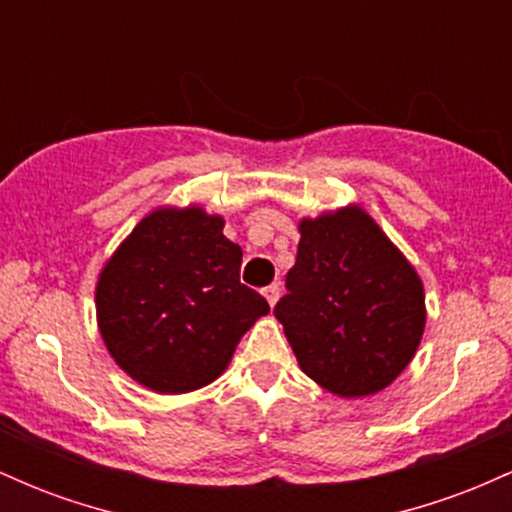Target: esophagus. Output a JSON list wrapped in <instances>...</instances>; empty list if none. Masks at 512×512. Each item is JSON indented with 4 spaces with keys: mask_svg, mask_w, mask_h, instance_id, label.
<instances>
[{
    "mask_svg": "<svg viewBox=\"0 0 512 512\" xmlns=\"http://www.w3.org/2000/svg\"><path fill=\"white\" fill-rule=\"evenodd\" d=\"M279 291H281L279 284H269L267 289H262V296L267 298V303L272 305V308L276 305V301H279Z\"/></svg>",
    "mask_w": 512,
    "mask_h": 512,
    "instance_id": "34e87169",
    "label": "esophagus"
}]
</instances>
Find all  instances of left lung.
<instances>
[{"label":"left lung","mask_w":512,"mask_h":512,"mask_svg":"<svg viewBox=\"0 0 512 512\" xmlns=\"http://www.w3.org/2000/svg\"><path fill=\"white\" fill-rule=\"evenodd\" d=\"M298 233L274 308L298 366L344 399L385 390L424 337V281L361 204L303 216Z\"/></svg>","instance_id":"1"}]
</instances>
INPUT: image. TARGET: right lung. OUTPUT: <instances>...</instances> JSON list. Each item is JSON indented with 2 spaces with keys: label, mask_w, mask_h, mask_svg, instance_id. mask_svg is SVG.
Returning a JSON list of instances; mask_svg holds the SVG:
<instances>
[{
  "label": "right lung",
  "mask_w": 512,
  "mask_h": 512,
  "mask_svg": "<svg viewBox=\"0 0 512 512\" xmlns=\"http://www.w3.org/2000/svg\"><path fill=\"white\" fill-rule=\"evenodd\" d=\"M221 214L156 207L117 245L96 281L105 349L134 383L182 395L214 383L243 334L269 313L240 284L243 250Z\"/></svg>",
  "instance_id": "right-lung-1"
}]
</instances>
